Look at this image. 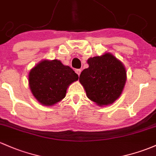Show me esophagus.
I'll return each instance as SVG.
<instances>
[{"mask_svg":"<svg viewBox=\"0 0 156 156\" xmlns=\"http://www.w3.org/2000/svg\"><path fill=\"white\" fill-rule=\"evenodd\" d=\"M81 70H80V69H76V70H75V72H76V73H77V74H78V76H80V73H81Z\"/></svg>","mask_w":156,"mask_h":156,"instance_id":"34e87169","label":"esophagus"}]
</instances>
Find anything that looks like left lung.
I'll return each mask as SVG.
<instances>
[{"mask_svg":"<svg viewBox=\"0 0 156 156\" xmlns=\"http://www.w3.org/2000/svg\"><path fill=\"white\" fill-rule=\"evenodd\" d=\"M88 64L89 67L80 76L87 97L99 105L113 103L121 94L126 80L123 65L110 53L88 58Z\"/></svg>","mask_w":156,"mask_h":156,"instance_id":"1","label":"left lung"}]
</instances>
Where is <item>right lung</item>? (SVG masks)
Here are the masks:
<instances>
[{"instance_id": "obj_1", "label": "right lung", "mask_w": 156, "mask_h": 156, "mask_svg": "<svg viewBox=\"0 0 156 156\" xmlns=\"http://www.w3.org/2000/svg\"><path fill=\"white\" fill-rule=\"evenodd\" d=\"M78 78L72 68L58 60H44L30 72L29 85L39 103L53 105L65 98L68 85Z\"/></svg>"}]
</instances>
